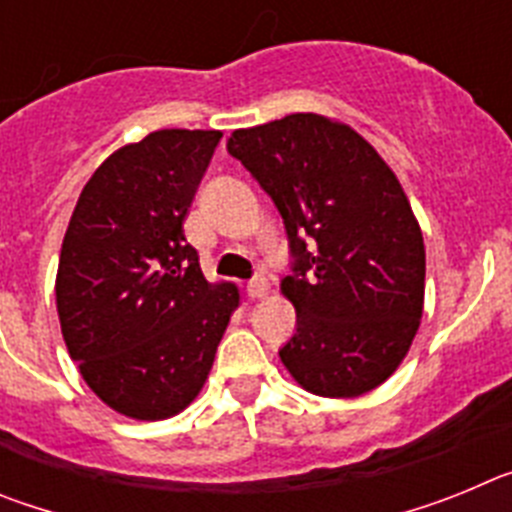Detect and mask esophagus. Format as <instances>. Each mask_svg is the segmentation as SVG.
Segmentation results:
<instances>
[{
    "label": "esophagus",
    "mask_w": 512,
    "mask_h": 512,
    "mask_svg": "<svg viewBox=\"0 0 512 512\" xmlns=\"http://www.w3.org/2000/svg\"><path fill=\"white\" fill-rule=\"evenodd\" d=\"M248 297H253V300H261V297H266V292H269V282H266V277H256L248 282L246 287Z\"/></svg>",
    "instance_id": "obj_1"
}]
</instances>
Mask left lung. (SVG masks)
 Returning <instances> with one entry per match:
<instances>
[{
  "instance_id": "1",
  "label": "left lung",
  "mask_w": 512,
  "mask_h": 512,
  "mask_svg": "<svg viewBox=\"0 0 512 512\" xmlns=\"http://www.w3.org/2000/svg\"><path fill=\"white\" fill-rule=\"evenodd\" d=\"M228 151L284 217L297 333L279 351L300 387L359 397L395 374L423 318L425 246L395 171L346 122L315 112L235 130Z\"/></svg>"
}]
</instances>
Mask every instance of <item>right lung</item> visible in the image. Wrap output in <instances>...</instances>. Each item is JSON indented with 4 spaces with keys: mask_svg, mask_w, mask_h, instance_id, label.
I'll list each match as a JSON object with an SVG mask.
<instances>
[{
    "mask_svg": "<svg viewBox=\"0 0 512 512\" xmlns=\"http://www.w3.org/2000/svg\"><path fill=\"white\" fill-rule=\"evenodd\" d=\"M220 130H156L117 148L81 189L63 235L56 307L71 359L115 413L164 420L205 387L241 302L207 282L184 220Z\"/></svg>",
    "mask_w": 512,
    "mask_h": 512,
    "instance_id": "add662e5",
    "label": "right lung"
}]
</instances>
